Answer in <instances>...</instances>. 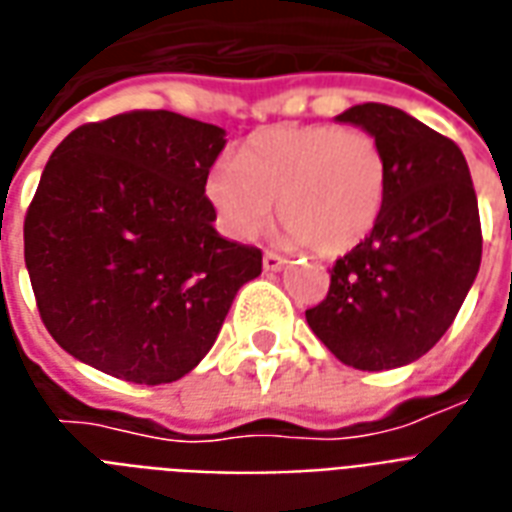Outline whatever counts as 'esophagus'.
<instances>
[{"label":"esophagus","instance_id":"esophagus-1","mask_svg":"<svg viewBox=\"0 0 512 512\" xmlns=\"http://www.w3.org/2000/svg\"><path fill=\"white\" fill-rule=\"evenodd\" d=\"M261 264H264V270L267 272H278L286 267V259H283L281 253H275V251H267L264 253V259H261Z\"/></svg>","mask_w":512,"mask_h":512}]
</instances>
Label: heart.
Segmentation results:
<instances>
[{
	"mask_svg": "<svg viewBox=\"0 0 512 512\" xmlns=\"http://www.w3.org/2000/svg\"><path fill=\"white\" fill-rule=\"evenodd\" d=\"M204 190L234 240H253L278 201L289 240L338 256L374 231L387 163L376 138L360 128L281 125L248 138L237 166L215 163Z\"/></svg>",
	"mask_w": 512,
	"mask_h": 512,
	"instance_id": "obj_1",
	"label": "heart"
}]
</instances>
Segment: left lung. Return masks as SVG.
Instances as JSON below:
<instances>
[{
    "instance_id": "8db88e82",
    "label": "left lung",
    "mask_w": 512,
    "mask_h": 512,
    "mask_svg": "<svg viewBox=\"0 0 512 512\" xmlns=\"http://www.w3.org/2000/svg\"><path fill=\"white\" fill-rule=\"evenodd\" d=\"M376 138L387 196L374 231L330 270L305 311L316 338L360 371H390L434 346L480 270L483 234L469 166L455 141L384 103L338 114Z\"/></svg>"
}]
</instances>
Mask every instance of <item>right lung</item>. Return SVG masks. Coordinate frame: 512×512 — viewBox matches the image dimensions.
Wrapping results in <instances>:
<instances>
[{
  "mask_svg": "<svg viewBox=\"0 0 512 512\" xmlns=\"http://www.w3.org/2000/svg\"><path fill=\"white\" fill-rule=\"evenodd\" d=\"M226 130L174 111L81 125L54 149L24 220L51 338L133 384H169L210 352L261 251L220 237L204 182Z\"/></svg>",
  "mask_w": 512,
  "mask_h": 512,
  "instance_id": "add662e5",
  "label": "right lung"
}]
</instances>
